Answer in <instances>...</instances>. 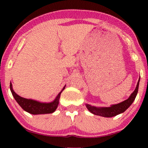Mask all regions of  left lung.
I'll return each mask as SVG.
<instances>
[{"mask_svg":"<svg viewBox=\"0 0 148 148\" xmlns=\"http://www.w3.org/2000/svg\"><path fill=\"white\" fill-rule=\"evenodd\" d=\"M139 79L137 82L136 88L127 100L123 101L119 104L112 105L110 107H106V108H96V107L92 106L89 104H86V107L93 114L104 117H112L124 112L135 100V97L138 92Z\"/></svg>","mask_w":148,"mask_h":148,"instance_id":"left-lung-1","label":"left lung"}]
</instances>
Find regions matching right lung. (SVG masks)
<instances>
[{
    "label": "right lung",
    "mask_w": 148,
    "mask_h": 148,
    "mask_svg": "<svg viewBox=\"0 0 148 148\" xmlns=\"http://www.w3.org/2000/svg\"><path fill=\"white\" fill-rule=\"evenodd\" d=\"M10 90L11 91L14 98L19 104V106L26 112L32 114H49V113L54 112L57 108L58 100H59L60 94H61V92H60L53 102L50 103H41L37 102V101L30 100V99H26L19 96L13 91L11 83H10Z\"/></svg>",
    "instance_id": "obj_1"
}]
</instances>
